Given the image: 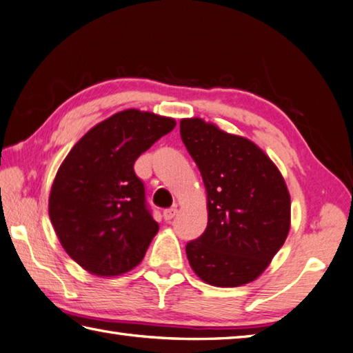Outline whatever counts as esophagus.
Listing matches in <instances>:
<instances>
[{"label":"esophagus","mask_w":353,"mask_h":353,"mask_svg":"<svg viewBox=\"0 0 353 353\" xmlns=\"http://www.w3.org/2000/svg\"><path fill=\"white\" fill-rule=\"evenodd\" d=\"M176 213H178V208H176V207L168 208V210L163 212V218H164V221H172V219L175 218Z\"/></svg>","instance_id":"obj_1"}]
</instances>
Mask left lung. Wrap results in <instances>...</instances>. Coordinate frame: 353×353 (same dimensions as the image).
Wrapping results in <instances>:
<instances>
[{
  "label": "left lung",
  "instance_id": "8db88e82",
  "mask_svg": "<svg viewBox=\"0 0 353 353\" xmlns=\"http://www.w3.org/2000/svg\"><path fill=\"white\" fill-rule=\"evenodd\" d=\"M179 132L207 192V228L185 247L190 267L213 286L253 282L290 233L291 196L285 179L245 137L199 117L183 119Z\"/></svg>",
  "mask_w": 353,
  "mask_h": 353
}]
</instances>
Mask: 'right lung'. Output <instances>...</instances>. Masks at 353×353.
Instances as JSON below:
<instances>
[{
  "mask_svg": "<svg viewBox=\"0 0 353 353\" xmlns=\"http://www.w3.org/2000/svg\"><path fill=\"white\" fill-rule=\"evenodd\" d=\"M175 125L154 112L120 111L91 128L62 161L48 214L61 245L85 271L112 277L143 261L158 224L134 163Z\"/></svg>",
  "mask_w": 353,
  "mask_h": 353,
  "instance_id": "1",
  "label": "right lung"
}]
</instances>
